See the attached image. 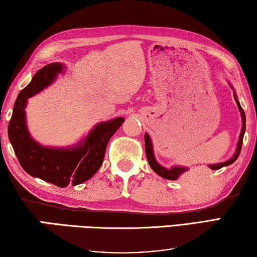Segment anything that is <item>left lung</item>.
Wrapping results in <instances>:
<instances>
[{
    "mask_svg": "<svg viewBox=\"0 0 257 257\" xmlns=\"http://www.w3.org/2000/svg\"><path fill=\"white\" fill-rule=\"evenodd\" d=\"M229 85L231 87V89H233V96H234V99H235V103H237V106L239 108V112H240V115H241V121H242V127H241V132H240V135H239V140H238V143H237V148H235V152L233 156H232L229 160L226 161H223V162H219V164H213V165H208V167L210 169L213 170H217V169H221L223 167H226L231 164H233V162L237 160L238 157H239V153H240V150H241V146H242V138L243 135H245V130H246V116H245V113H243V109L240 106V103L238 100V97H237V93H235V90L233 88V85H232L229 82ZM145 153H146V158H148V161L150 164V167L154 170V173H157L159 176L166 178V180H170V181H175L177 180L178 177H183L184 180L186 181H193L194 180V173H190V168H187V167H183V166H173L170 167V168H166V167L161 166L159 162L157 161L156 157H154V152H153V145H152V141H151V137L148 133H145Z\"/></svg>",
    "mask_w": 257,
    "mask_h": 257,
    "instance_id": "8db88e82",
    "label": "left lung"
}]
</instances>
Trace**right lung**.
<instances>
[{"instance_id": "1", "label": "right lung", "mask_w": 257, "mask_h": 257, "mask_svg": "<svg viewBox=\"0 0 257 257\" xmlns=\"http://www.w3.org/2000/svg\"><path fill=\"white\" fill-rule=\"evenodd\" d=\"M65 68L64 64L51 63L36 72L30 84L19 92L8 127L9 141L23 169L59 187L90 180L103 164L109 138L124 122L123 117L99 122L80 142L66 148L44 146L36 142L27 128V100L54 83Z\"/></svg>"}]
</instances>
